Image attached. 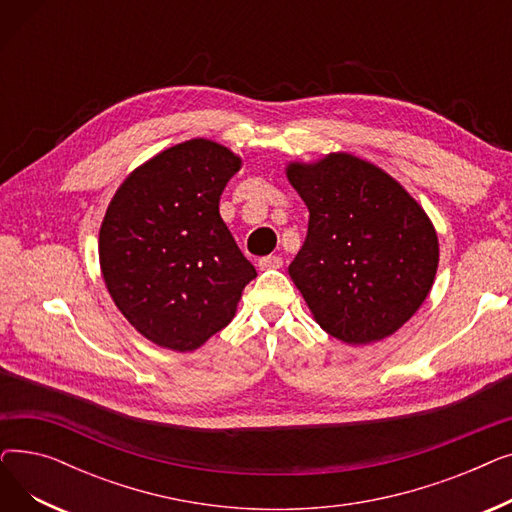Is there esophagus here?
Masks as SVG:
<instances>
[{
	"label": "esophagus",
	"mask_w": 512,
	"mask_h": 512,
	"mask_svg": "<svg viewBox=\"0 0 512 512\" xmlns=\"http://www.w3.org/2000/svg\"><path fill=\"white\" fill-rule=\"evenodd\" d=\"M257 265H259V270H280L284 261L278 255H267V257H261Z\"/></svg>",
	"instance_id": "esophagus-1"
}]
</instances>
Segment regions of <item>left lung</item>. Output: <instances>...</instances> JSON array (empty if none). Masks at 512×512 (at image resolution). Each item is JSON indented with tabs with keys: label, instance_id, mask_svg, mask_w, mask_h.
Instances as JSON below:
<instances>
[{
	"label": "left lung",
	"instance_id": "left-lung-1",
	"mask_svg": "<svg viewBox=\"0 0 512 512\" xmlns=\"http://www.w3.org/2000/svg\"><path fill=\"white\" fill-rule=\"evenodd\" d=\"M286 176L309 209L288 274L317 324L346 344L394 334L436 278L440 249L427 213L390 174L351 153L288 164Z\"/></svg>",
	"mask_w": 512,
	"mask_h": 512
}]
</instances>
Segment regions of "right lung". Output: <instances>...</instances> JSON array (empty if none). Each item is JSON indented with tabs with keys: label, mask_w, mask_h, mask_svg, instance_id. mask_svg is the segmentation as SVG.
<instances>
[{
	"label": "right lung",
	"mask_w": 512,
	"mask_h": 512,
	"mask_svg": "<svg viewBox=\"0 0 512 512\" xmlns=\"http://www.w3.org/2000/svg\"><path fill=\"white\" fill-rule=\"evenodd\" d=\"M238 168L230 149L186 141L134 170L105 211V286L134 330L161 348L195 351L226 328L257 276L220 215Z\"/></svg>",
	"instance_id": "1"
}]
</instances>
